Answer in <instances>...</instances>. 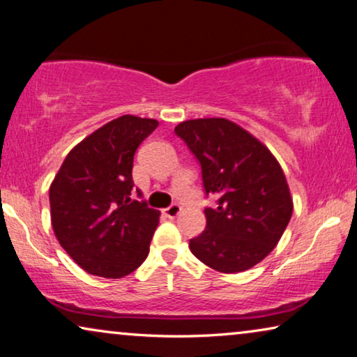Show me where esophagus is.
<instances>
[{"mask_svg": "<svg viewBox=\"0 0 357 357\" xmlns=\"http://www.w3.org/2000/svg\"><path fill=\"white\" fill-rule=\"evenodd\" d=\"M163 213H165V216L169 218V220H173V218H176L181 213V206L178 204H173V205H169L168 208H165Z\"/></svg>", "mask_w": 357, "mask_h": 357, "instance_id": "34e87169", "label": "esophagus"}]
</instances>
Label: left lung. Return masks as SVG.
Returning a JSON list of instances; mask_svg holds the SVG:
<instances>
[{
    "label": "left lung",
    "instance_id": "obj_1",
    "mask_svg": "<svg viewBox=\"0 0 357 357\" xmlns=\"http://www.w3.org/2000/svg\"><path fill=\"white\" fill-rule=\"evenodd\" d=\"M202 165L206 227L189 248L202 263L225 274L242 273L278 245L294 213L289 184L268 147L227 119L185 120L174 128Z\"/></svg>",
    "mask_w": 357,
    "mask_h": 357
}]
</instances>
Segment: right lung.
Here are the masks:
<instances>
[{
    "label": "right lung",
    "instance_id": "1",
    "mask_svg": "<svg viewBox=\"0 0 357 357\" xmlns=\"http://www.w3.org/2000/svg\"><path fill=\"white\" fill-rule=\"evenodd\" d=\"M158 126L121 115L68 152L50 188L51 225L61 247L93 275L120 279L144 263L160 211L132 200V158Z\"/></svg>",
    "mask_w": 357,
    "mask_h": 357
}]
</instances>
